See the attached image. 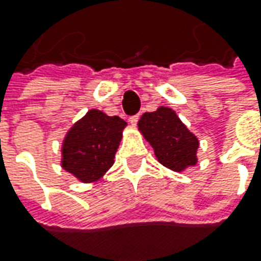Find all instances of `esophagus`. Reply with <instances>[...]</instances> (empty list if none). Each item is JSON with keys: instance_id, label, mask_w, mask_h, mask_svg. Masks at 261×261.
Instances as JSON below:
<instances>
[{"instance_id": "1", "label": "esophagus", "mask_w": 261, "mask_h": 261, "mask_svg": "<svg viewBox=\"0 0 261 261\" xmlns=\"http://www.w3.org/2000/svg\"><path fill=\"white\" fill-rule=\"evenodd\" d=\"M139 114H137V115H133V117H130V122L131 124H133V125H136V124H137V122H139Z\"/></svg>"}]
</instances>
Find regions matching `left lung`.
Listing matches in <instances>:
<instances>
[{
  "label": "left lung",
  "mask_w": 261,
  "mask_h": 261,
  "mask_svg": "<svg viewBox=\"0 0 261 261\" xmlns=\"http://www.w3.org/2000/svg\"><path fill=\"white\" fill-rule=\"evenodd\" d=\"M139 130L154 150L159 163L175 172L195 166L199 140L176 115L173 110L160 107L153 113H144Z\"/></svg>",
  "instance_id": "obj_1"
}]
</instances>
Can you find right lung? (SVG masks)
Returning <instances> with one entry per match:
<instances>
[{
	"mask_svg": "<svg viewBox=\"0 0 261 261\" xmlns=\"http://www.w3.org/2000/svg\"><path fill=\"white\" fill-rule=\"evenodd\" d=\"M125 125L117 115L89 110L63 140L62 167L85 184L101 179L114 165Z\"/></svg>",
	"mask_w": 261,
	"mask_h": 261,
	"instance_id": "obj_1",
	"label": "right lung"
}]
</instances>
